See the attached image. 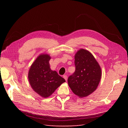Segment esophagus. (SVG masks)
Wrapping results in <instances>:
<instances>
[{"label":"esophagus","mask_w":128,"mask_h":128,"mask_svg":"<svg viewBox=\"0 0 128 128\" xmlns=\"http://www.w3.org/2000/svg\"><path fill=\"white\" fill-rule=\"evenodd\" d=\"M63 78L65 79V80H66V81H67V80H68V76L65 75L63 76Z\"/></svg>","instance_id":"esophagus-1"}]
</instances>
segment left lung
I'll return each mask as SVG.
<instances>
[{
	"mask_svg": "<svg viewBox=\"0 0 128 128\" xmlns=\"http://www.w3.org/2000/svg\"><path fill=\"white\" fill-rule=\"evenodd\" d=\"M75 71L68 78V84L73 93L80 98L94 91L102 76L101 69L92 54L80 49L75 56Z\"/></svg>",
	"mask_w": 128,
	"mask_h": 128,
	"instance_id": "8db88e82",
	"label": "left lung"
}]
</instances>
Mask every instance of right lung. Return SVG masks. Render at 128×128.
Masks as SVG:
<instances>
[{
  "label": "right lung",
  "mask_w": 128,
  "mask_h": 128,
  "mask_svg": "<svg viewBox=\"0 0 128 128\" xmlns=\"http://www.w3.org/2000/svg\"><path fill=\"white\" fill-rule=\"evenodd\" d=\"M50 56L40 55L32 63L28 72V80L32 89L43 98H48L65 80L50 68Z\"/></svg>",
  "instance_id": "1"
}]
</instances>
